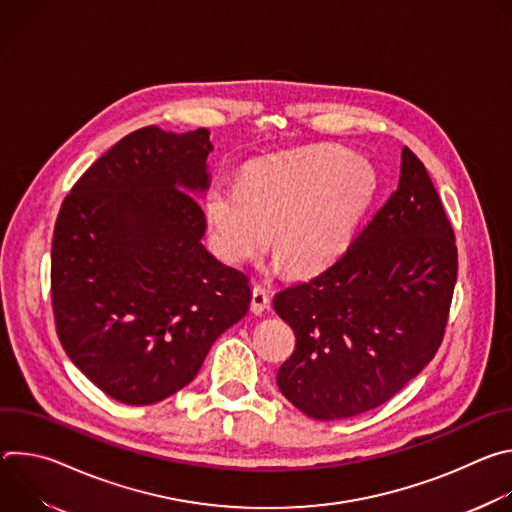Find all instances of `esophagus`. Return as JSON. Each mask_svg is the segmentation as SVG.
Segmentation results:
<instances>
[{
	"label": "esophagus",
	"instance_id": "obj_1",
	"mask_svg": "<svg viewBox=\"0 0 512 512\" xmlns=\"http://www.w3.org/2000/svg\"><path fill=\"white\" fill-rule=\"evenodd\" d=\"M269 308V294L267 289L259 283L253 285V296H251V312L255 316H261Z\"/></svg>",
	"mask_w": 512,
	"mask_h": 512
}]
</instances>
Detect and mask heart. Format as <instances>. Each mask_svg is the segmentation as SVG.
<instances>
[{
    "label": "heart",
    "mask_w": 512,
    "mask_h": 512,
    "mask_svg": "<svg viewBox=\"0 0 512 512\" xmlns=\"http://www.w3.org/2000/svg\"><path fill=\"white\" fill-rule=\"evenodd\" d=\"M379 194L369 160L340 148H308L249 164L239 180L216 178L202 198L212 247L241 265L275 241V265L308 275L352 245Z\"/></svg>",
    "instance_id": "b5f03b06"
}]
</instances>
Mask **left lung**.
<instances>
[{"instance_id": "left-lung-1", "label": "left lung", "mask_w": 512, "mask_h": 512, "mask_svg": "<svg viewBox=\"0 0 512 512\" xmlns=\"http://www.w3.org/2000/svg\"><path fill=\"white\" fill-rule=\"evenodd\" d=\"M456 275L442 200L403 148L397 190L346 255L273 300L296 332V350L277 371L281 395L320 421L389 401L440 348Z\"/></svg>"}]
</instances>
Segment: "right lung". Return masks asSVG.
Listing matches in <instances>:
<instances>
[{
  "instance_id": "obj_1",
  "label": "right lung",
  "mask_w": 512,
  "mask_h": 512,
  "mask_svg": "<svg viewBox=\"0 0 512 512\" xmlns=\"http://www.w3.org/2000/svg\"><path fill=\"white\" fill-rule=\"evenodd\" d=\"M208 129H137L64 198L52 239L62 348L105 395L152 405L186 387L249 310V277L202 243Z\"/></svg>"
}]
</instances>
